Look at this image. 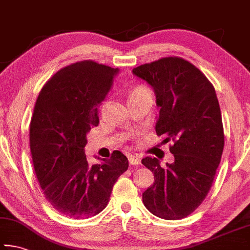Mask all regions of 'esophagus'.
<instances>
[{
  "label": "esophagus",
  "instance_id": "obj_1",
  "mask_svg": "<svg viewBox=\"0 0 250 250\" xmlns=\"http://www.w3.org/2000/svg\"><path fill=\"white\" fill-rule=\"evenodd\" d=\"M129 162H130V164H132V166H139V164H140V162H141V160H140V158H139L138 155H129Z\"/></svg>",
  "mask_w": 250,
  "mask_h": 250
}]
</instances>
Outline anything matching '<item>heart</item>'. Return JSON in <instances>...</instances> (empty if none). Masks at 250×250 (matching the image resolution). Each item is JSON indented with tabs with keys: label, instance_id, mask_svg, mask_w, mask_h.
I'll list each match as a JSON object with an SVG mask.
<instances>
[{
	"label": "heart",
	"instance_id": "obj_1",
	"mask_svg": "<svg viewBox=\"0 0 250 250\" xmlns=\"http://www.w3.org/2000/svg\"><path fill=\"white\" fill-rule=\"evenodd\" d=\"M145 91H150V90L147 89V88H146V87H138V88H135V89L132 91V94H131V96L140 94V92H145Z\"/></svg>",
	"mask_w": 250,
	"mask_h": 250
}]
</instances>
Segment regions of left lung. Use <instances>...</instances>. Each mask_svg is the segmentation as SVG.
<instances>
[{"instance_id": "8db88e82", "label": "left lung", "mask_w": 250, "mask_h": 250, "mask_svg": "<svg viewBox=\"0 0 250 250\" xmlns=\"http://www.w3.org/2000/svg\"><path fill=\"white\" fill-rule=\"evenodd\" d=\"M132 73L155 94L156 134L174 142L173 163L162 167L156 158L142 159L154 174L143 204L160 218L181 219L205 200L221 163L224 129L216 92L200 69L180 57L161 58Z\"/></svg>"}]
</instances>
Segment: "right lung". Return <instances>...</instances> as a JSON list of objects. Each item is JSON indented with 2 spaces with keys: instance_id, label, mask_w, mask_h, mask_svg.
Wrapping results in <instances>:
<instances>
[{
  "instance_id": "1",
  "label": "right lung",
  "mask_w": 250,
  "mask_h": 250,
  "mask_svg": "<svg viewBox=\"0 0 250 250\" xmlns=\"http://www.w3.org/2000/svg\"><path fill=\"white\" fill-rule=\"evenodd\" d=\"M119 69L83 61L57 71L41 90L29 126L34 168L46 200L71 218L99 214L113 185L128 170L125 154L115 151L101 164L84 154L87 134L99 124L98 108Z\"/></svg>"
}]
</instances>
